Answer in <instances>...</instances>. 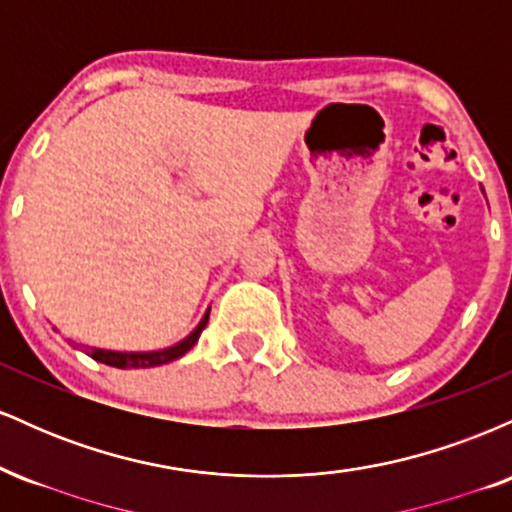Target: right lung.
<instances>
[{"label":"right lung","mask_w":512,"mask_h":512,"mask_svg":"<svg viewBox=\"0 0 512 512\" xmlns=\"http://www.w3.org/2000/svg\"><path fill=\"white\" fill-rule=\"evenodd\" d=\"M211 310V308H209ZM209 310L204 313L202 320H199V325L187 334L185 339L178 344L168 346V349H158V351H110V349H96V346H91V354L96 361L105 363V366H113V368H154V366H163V363H170L175 361V358L185 356L187 351L192 349V346L197 344L199 334L204 332V327H207L209 322Z\"/></svg>","instance_id":"add662e5"}]
</instances>
